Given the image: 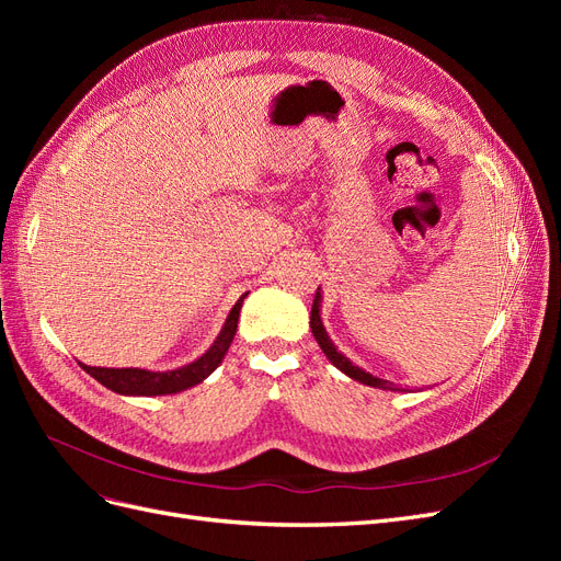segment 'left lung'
Masks as SVG:
<instances>
[{"label":"left lung","instance_id":"1","mask_svg":"<svg viewBox=\"0 0 561 561\" xmlns=\"http://www.w3.org/2000/svg\"><path fill=\"white\" fill-rule=\"evenodd\" d=\"M318 290H320V287H318ZM318 290H316L313 307H311V332H313V336H316V342L320 344L322 353H325L328 358H330V363H332L334 367L342 369L344 375H348L351 379L360 381V383H365V386H375V388H383V390H398V388L393 386V381L371 377L369 371H365V369H360V367H355L348 358H344V355L334 348V344L330 342V336H328L325 328H322V322H320V293H318Z\"/></svg>","mask_w":561,"mask_h":561}]
</instances>
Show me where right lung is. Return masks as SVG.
<instances>
[{"mask_svg":"<svg viewBox=\"0 0 561 561\" xmlns=\"http://www.w3.org/2000/svg\"><path fill=\"white\" fill-rule=\"evenodd\" d=\"M248 297V293L236 301V307L231 309L222 332L215 339V344L201 355L198 360L184 365L180 369L173 371H147V369H138V367H89L81 365L89 375L100 381L103 386H107L114 393L122 396H168V393H180V390L192 388L196 383H201L208 375H213L215 367L222 363V358L227 355L236 328H239V316H241V307L243 299Z\"/></svg>","mask_w":561,"mask_h":561,"instance_id":"add662e5","label":"right lung"}]
</instances>
